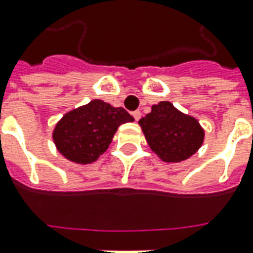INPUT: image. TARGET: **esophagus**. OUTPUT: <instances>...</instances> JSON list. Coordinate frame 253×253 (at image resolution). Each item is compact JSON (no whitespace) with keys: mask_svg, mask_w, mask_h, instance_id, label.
Returning <instances> with one entry per match:
<instances>
[{"mask_svg":"<svg viewBox=\"0 0 253 253\" xmlns=\"http://www.w3.org/2000/svg\"><path fill=\"white\" fill-rule=\"evenodd\" d=\"M141 111H134V112H132V116H134V119H135V121H139V119H141Z\"/></svg>","mask_w":253,"mask_h":253,"instance_id":"esophagus-1","label":"esophagus"}]
</instances>
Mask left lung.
<instances>
[{"label": "left lung", "mask_w": 253, "mask_h": 253, "mask_svg": "<svg viewBox=\"0 0 253 253\" xmlns=\"http://www.w3.org/2000/svg\"><path fill=\"white\" fill-rule=\"evenodd\" d=\"M138 125L152 151L166 163H181L192 157L204 142L206 131L199 121L181 112L169 101L152 105Z\"/></svg>", "instance_id": "obj_1"}]
</instances>
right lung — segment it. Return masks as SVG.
<instances>
[{
  "mask_svg": "<svg viewBox=\"0 0 253 253\" xmlns=\"http://www.w3.org/2000/svg\"><path fill=\"white\" fill-rule=\"evenodd\" d=\"M132 121L131 115L121 107L91 100L63 115L53 128V142L67 160L90 164L108 149L118 127Z\"/></svg>",
  "mask_w": 253,
  "mask_h": 253,
  "instance_id": "obj_1",
  "label": "right lung"
}]
</instances>
